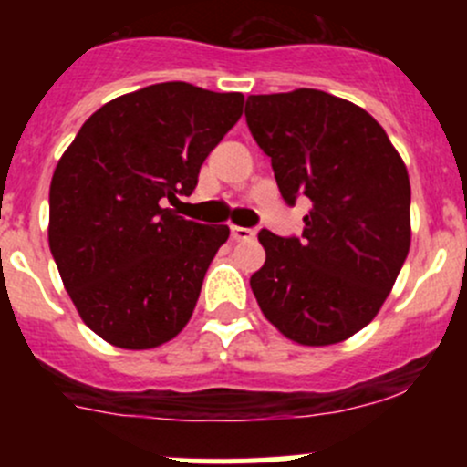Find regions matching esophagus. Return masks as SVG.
<instances>
[{"label": "esophagus", "instance_id": "obj_1", "mask_svg": "<svg viewBox=\"0 0 467 467\" xmlns=\"http://www.w3.org/2000/svg\"><path fill=\"white\" fill-rule=\"evenodd\" d=\"M230 233H233L234 242H248V239L255 237V230L242 228V225H233V228H230Z\"/></svg>", "mask_w": 467, "mask_h": 467}]
</instances>
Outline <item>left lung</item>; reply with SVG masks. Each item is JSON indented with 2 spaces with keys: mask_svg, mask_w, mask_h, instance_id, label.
Listing matches in <instances>:
<instances>
[{
  "mask_svg": "<svg viewBox=\"0 0 467 467\" xmlns=\"http://www.w3.org/2000/svg\"><path fill=\"white\" fill-rule=\"evenodd\" d=\"M244 112L285 203L312 201L300 237L257 234V305L291 341H346L373 321L407 260V167L364 108L321 89L253 94Z\"/></svg>",
  "mask_w": 467,
  "mask_h": 467,
  "instance_id": "left-lung-1",
  "label": "left lung"
}]
</instances>
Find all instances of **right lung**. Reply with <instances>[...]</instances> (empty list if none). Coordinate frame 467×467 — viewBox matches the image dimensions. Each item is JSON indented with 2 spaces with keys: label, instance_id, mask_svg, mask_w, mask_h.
<instances>
[{
  "label": "right lung",
  "instance_id": "obj_1",
  "mask_svg": "<svg viewBox=\"0 0 467 467\" xmlns=\"http://www.w3.org/2000/svg\"><path fill=\"white\" fill-rule=\"evenodd\" d=\"M244 94L155 83L99 108L56 167L49 248L103 341L146 350L176 337L228 225L178 216L201 164L242 117Z\"/></svg>",
  "mask_w": 467,
  "mask_h": 467
}]
</instances>
